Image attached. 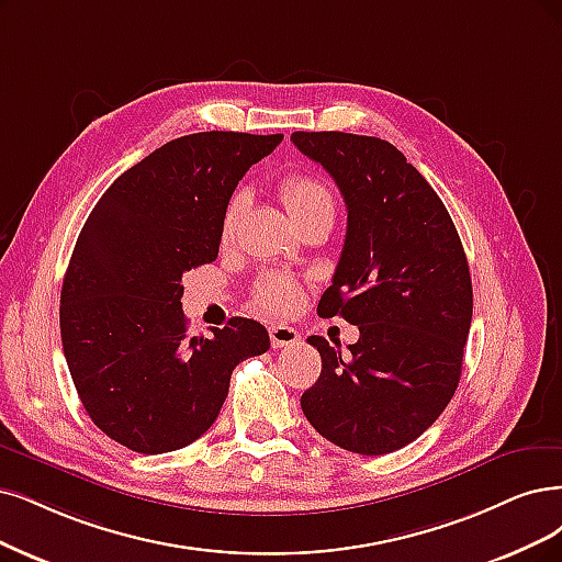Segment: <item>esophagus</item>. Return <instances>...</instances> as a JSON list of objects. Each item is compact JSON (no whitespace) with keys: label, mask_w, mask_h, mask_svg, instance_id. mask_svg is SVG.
Returning <instances> with one entry per match:
<instances>
[{"label":"esophagus","mask_w":562,"mask_h":562,"mask_svg":"<svg viewBox=\"0 0 562 562\" xmlns=\"http://www.w3.org/2000/svg\"><path fill=\"white\" fill-rule=\"evenodd\" d=\"M268 336H270V345H273L276 349L294 347L301 340V336L292 326H268Z\"/></svg>","instance_id":"34e87169"}]
</instances>
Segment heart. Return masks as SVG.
I'll use <instances>...</instances> for the list:
<instances>
[{"instance_id": "1", "label": "heart", "mask_w": 562, "mask_h": 562, "mask_svg": "<svg viewBox=\"0 0 562 562\" xmlns=\"http://www.w3.org/2000/svg\"><path fill=\"white\" fill-rule=\"evenodd\" d=\"M280 196L286 205L289 215L294 220L317 211H334V196H330L328 187L313 176H303V173L286 176L280 182ZM240 207H243L240 196H234L232 203L226 205V213L222 220L224 238L234 234ZM299 301H301V284L286 276H266L255 289V303L261 310H266V313H273V315L292 313V310L299 305Z\"/></svg>"}]
</instances>
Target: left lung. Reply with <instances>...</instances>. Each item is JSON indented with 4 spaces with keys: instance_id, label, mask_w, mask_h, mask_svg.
<instances>
[{
    "instance_id": "8db88e82",
    "label": "left lung",
    "mask_w": 562,
    "mask_h": 562,
    "mask_svg": "<svg viewBox=\"0 0 562 562\" xmlns=\"http://www.w3.org/2000/svg\"><path fill=\"white\" fill-rule=\"evenodd\" d=\"M347 205L342 255L319 317L359 326L342 357L310 336L319 380L301 396L315 430L347 451L382 456L432 426L461 380L472 280L459 232L426 178L389 140L294 132Z\"/></svg>"
}]
</instances>
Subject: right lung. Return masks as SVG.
<instances>
[{
  "label": "right lung",
  "mask_w": 562,
  "mask_h": 562,
  "mask_svg": "<svg viewBox=\"0 0 562 562\" xmlns=\"http://www.w3.org/2000/svg\"><path fill=\"white\" fill-rule=\"evenodd\" d=\"M282 134L201 132L164 143L124 171L80 228L61 282L59 330L78 398L97 428L138 453L199 440L234 368L270 347L234 317L211 338L187 334L182 273L217 259L238 180Z\"/></svg>",
  "instance_id": "add662e5"
}]
</instances>
